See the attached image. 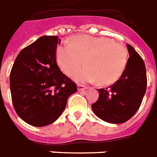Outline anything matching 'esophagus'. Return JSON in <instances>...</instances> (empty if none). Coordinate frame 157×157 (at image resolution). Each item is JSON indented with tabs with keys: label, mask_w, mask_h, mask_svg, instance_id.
<instances>
[{
	"label": "esophagus",
	"mask_w": 157,
	"mask_h": 157,
	"mask_svg": "<svg viewBox=\"0 0 157 157\" xmlns=\"http://www.w3.org/2000/svg\"><path fill=\"white\" fill-rule=\"evenodd\" d=\"M86 88H87V86H84V85H82V84L78 85V91H83V90H86Z\"/></svg>",
	"instance_id": "1"
}]
</instances>
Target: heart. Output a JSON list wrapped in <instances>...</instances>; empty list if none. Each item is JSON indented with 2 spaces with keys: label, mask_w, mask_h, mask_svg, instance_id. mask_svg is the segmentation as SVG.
<instances>
[{
  "label": "heart",
  "mask_w": 157,
  "mask_h": 157,
  "mask_svg": "<svg viewBox=\"0 0 157 157\" xmlns=\"http://www.w3.org/2000/svg\"><path fill=\"white\" fill-rule=\"evenodd\" d=\"M56 60L59 68L71 76L74 74L78 82H97L109 84L115 82L123 71L127 61V49L121 43L107 37L91 36H74L71 44L58 46Z\"/></svg>",
  "instance_id": "heart-1"
}]
</instances>
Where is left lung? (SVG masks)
Instances as JSON below:
<instances>
[{
  "label": "left lung",
  "instance_id": "left-lung-1",
  "mask_svg": "<svg viewBox=\"0 0 157 157\" xmlns=\"http://www.w3.org/2000/svg\"><path fill=\"white\" fill-rule=\"evenodd\" d=\"M130 57L122 75L106 88L97 89L99 98L91 105L94 113L109 123L121 124L130 119L140 109L147 89L144 60L134 48L126 44Z\"/></svg>",
  "mask_w": 157,
  "mask_h": 157
}]
</instances>
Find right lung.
<instances>
[{
  "label": "right lung",
  "instance_id": "right-lung-1",
  "mask_svg": "<svg viewBox=\"0 0 157 157\" xmlns=\"http://www.w3.org/2000/svg\"><path fill=\"white\" fill-rule=\"evenodd\" d=\"M61 40L41 36L18 53L10 75L13 108L21 118L33 126L54 122L65 110L77 85L61 72L56 61Z\"/></svg>",
  "mask_w": 157,
  "mask_h": 157
}]
</instances>
